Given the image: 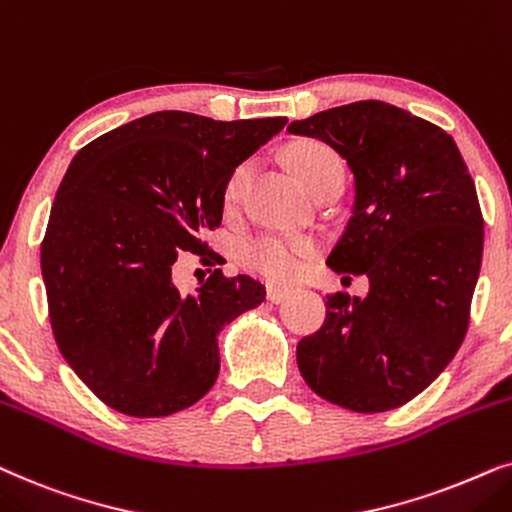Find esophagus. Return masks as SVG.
<instances>
[{
    "instance_id": "1",
    "label": "esophagus",
    "mask_w": 512,
    "mask_h": 512,
    "mask_svg": "<svg viewBox=\"0 0 512 512\" xmlns=\"http://www.w3.org/2000/svg\"><path fill=\"white\" fill-rule=\"evenodd\" d=\"M290 292H292V288H288V285H269L267 297H269V302L281 304L283 299H288Z\"/></svg>"
}]
</instances>
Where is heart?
<instances>
[{
    "instance_id": "b5f03b06",
    "label": "heart",
    "mask_w": 512,
    "mask_h": 512,
    "mask_svg": "<svg viewBox=\"0 0 512 512\" xmlns=\"http://www.w3.org/2000/svg\"><path fill=\"white\" fill-rule=\"evenodd\" d=\"M290 163L295 168L299 180L306 187L313 189L325 177L342 173V161L332 147L323 142H302L290 152ZM252 175V166L248 161L238 163L231 170L227 182H224L222 203L224 210H234L241 203L245 187H248ZM316 252V243L306 236H276L264 234L243 243L241 248V264L245 269L255 271L267 278H290L295 276L306 257Z\"/></svg>"
}]
</instances>
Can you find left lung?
Segmentation results:
<instances>
[{
	"label": "left lung",
	"instance_id": "obj_1",
	"mask_svg": "<svg viewBox=\"0 0 512 512\" xmlns=\"http://www.w3.org/2000/svg\"><path fill=\"white\" fill-rule=\"evenodd\" d=\"M337 149L356 180L353 217L327 264L370 278L367 297L327 295L325 323L297 344L320 398L353 412L410 403L459 351L482 264L485 220L454 140L379 100L292 121Z\"/></svg>",
	"mask_w": 512,
	"mask_h": 512
}]
</instances>
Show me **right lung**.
<instances>
[{"label": "right lung", "instance_id": "obj_1", "mask_svg": "<svg viewBox=\"0 0 512 512\" xmlns=\"http://www.w3.org/2000/svg\"><path fill=\"white\" fill-rule=\"evenodd\" d=\"M285 124L168 109L100 135L72 159L42 241V276L60 353L112 410L168 417L213 388L222 325L260 306L267 290L215 269L182 295L173 264L187 252L213 262L203 236L222 222L224 182Z\"/></svg>", "mask_w": 512, "mask_h": 512}]
</instances>
